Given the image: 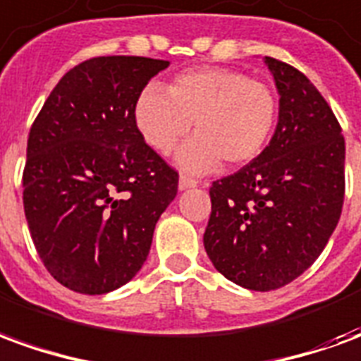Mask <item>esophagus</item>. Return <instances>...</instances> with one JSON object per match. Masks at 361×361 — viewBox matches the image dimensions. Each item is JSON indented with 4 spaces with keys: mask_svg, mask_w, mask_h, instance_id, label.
Returning a JSON list of instances; mask_svg holds the SVG:
<instances>
[{
    "mask_svg": "<svg viewBox=\"0 0 361 361\" xmlns=\"http://www.w3.org/2000/svg\"><path fill=\"white\" fill-rule=\"evenodd\" d=\"M199 185V181L195 180V178H189V176H185V173H181L180 176V189L183 191V189H191V188H197Z\"/></svg>",
    "mask_w": 361,
    "mask_h": 361,
    "instance_id": "34e87169",
    "label": "esophagus"
}]
</instances>
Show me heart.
I'll use <instances>...</instances> for the list:
<instances>
[{
    "instance_id": "obj_1",
    "label": "heart",
    "mask_w": 361,
    "mask_h": 361,
    "mask_svg": "<svg viewBox=\"0 0 361 361\" xmlns=\"http://www.w3.org/2000/svg\"><path fill=\"white\" fill-rule=\"evenodd\" d=\"M166 92L147 87L135 102V123L142 139L158 152H170L195 133L178 152L189 172H209L220 160L230 168L250 164L271 139L279 100L265 82L224 67H203L173 77Z\"/></svg>"
}]
</instances>
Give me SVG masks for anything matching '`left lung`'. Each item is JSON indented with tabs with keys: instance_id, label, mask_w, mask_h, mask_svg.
Returning <instances> with one entry per match:
<instances>
[{
	"instance_id": "1",
	"label": "left lung",
	"mask_w": 361,
	"mask_h": 361,
	"mask_svg": "<svg viewBox=\"0 0 361 361\" xmlns=\"http://www.w3.org/2000/svg\"><path fill=\"white\" fill-rule=\"evenodd\" d=\"M279 90L269 147L211 188L203 243L234 284L269 292L307 271L344 203V137L331 106L295 67L265 58Z\"/></svg>"
}]
</instances>
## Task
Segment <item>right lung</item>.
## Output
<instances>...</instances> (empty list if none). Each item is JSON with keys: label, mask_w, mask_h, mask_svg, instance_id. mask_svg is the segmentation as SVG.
I'll list each match as a JSON object with an SVG mask.
<instances>
[{"label": "right lung", "mask_w": 361, "mask_h": 361, "mask_svg": "<svg viewBox=\"0 0 361 361\" xmlns=\"http://www.w3.org/2000/svg\"><path fill=\"white\" fill-rule=\"evenodd\" d=\"M170 66L92 58L67 71L30 127L23 203L32 242L59 284L108 294L141 271L178 172L142 139L135 102Z\"/></svg>", "instance_id": "1"}]
</instances>
